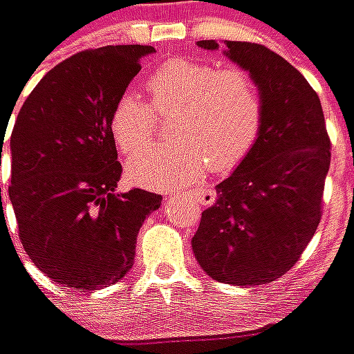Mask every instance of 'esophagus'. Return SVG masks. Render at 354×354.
Masks as SVG:
<instances>
[{
	"instance_id": "esophagus-1",
	"label": "esophagus",
	"mask_w": 354,
	"mask_h": 354,
	"mask_svg": "<svg viewBox=\"0 0 354 354\" xmlns=\"http://www.w3.org/2000/svg\"><path fill=\"white\" fill-rule=\"evenodd\" d=\"M189 197L206 208V206H212V204L216 203L217 195L216 191L210 189V187H197V189L189 191Z\"/></svg>"
}]
</instances>
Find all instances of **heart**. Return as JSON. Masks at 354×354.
<instances>
[{
	"label": "heart",
	"instance_id": "heart-1",
	"mask_svg": "<svg viewBox=\"0 0 354 354\" xmlns=\"http://www.w3.org/2000/svg\"><path fill=\"white\" fill-rule=\"evenodd\" d=\"M146 88L161 114L178 111L176 140L138 151L127 161L131 182L167 189L197 182L210 167L227 174L250 156L264 122V97L257 78L242 67H223L195 57H172L159 65ZM118 148L133 153L148 144L156 112L133 88L124 90L109 118Z\"/></svg>",
	"mask_w": 354,
	"mask_h": 354
}]
</instances>
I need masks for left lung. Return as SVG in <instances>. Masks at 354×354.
Returning a JSON list of instances; mask_svg holds the SVG:
<instances>
[{
  "label": "left lung",
  "mask_w": 354,
  "mask_h": 354,
  "mask_svg": "<svg viewBox=\"0 0 354 354\" xmlns=\"http://www.w3.org/2000/svg\"><path fill=\"white\" fill-rule=\"evenodd\" d=\"M197 44L219 48L217 41ZM223 52L257 78L264 122L250 156L216 185L191 248L212 279L251 287L287 274L315 234L330 140L319 97L287 59L242 41H225Z\"/></svg>",
  "instance_id": "obj_1"
}]
</instances>
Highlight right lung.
Wrapping results in <instances>:
<instances>
[{"label":"right lung","instance_id":"right-lung-1","mask_svg":"<svg viewBox=\"0 0 354 354\" xmlns=\"http://www.w3.org/2000/svg\"><path fill=\"white\" fill-rule=\"evenodd\" d=\"M151 52L118 44L71 56L33 88L10 133L9 198L24 250L69 289L122 279L144 219L161 206L150 191H116L122 165L109 125L112 104ZM7 125L0 124V161Z\"/></svg>","mask_w":354,"mask_h":354}]
</instances>
